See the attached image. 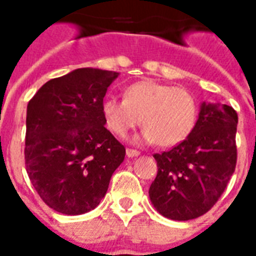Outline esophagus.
Listing matches in <instances>:
<instances>
[{
    "label": "esophagus",
    "instance_id": "obj_1",
    "mask_svg": "<svg viewBox=\"0 0 256 256\" xmlns=\"http://www.w3.org/2000/svg\"><path fill=\"white\" fill-rule=\"evenodd\" d=\"M126 156L128 158H135V156H139L140 152L138 150H132V148H126Z\"/></svg>",
    "mask_w": 256,
    "mask_h": 256
}]
</instances>
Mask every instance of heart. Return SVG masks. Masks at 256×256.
<instances>
[{"mask_svg":"<svg viewBox=\"0 0 256 256\" xmlns=\"http://www.w3.org/2000/svg\"><path fill=\"white\" fill-rule=\"evenodd\" d=\"M101 112L108 130L117 138H124L140 122L143 142L174 147L193 130L197 102L184 88L143 80L126 86L122 100L106 97Z\"/></svg>","mask_w":256,"mask_h":256,"instance_id":"b5f03b06","label":"heart"}]
</instances>
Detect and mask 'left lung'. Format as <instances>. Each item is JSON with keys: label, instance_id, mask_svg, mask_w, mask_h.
I'll return each mask as SVG.
<instances>
[{"label": "left lung", "instance_id": "obj_1", "mask_svg": "<svg viewBox=\"0 0 256 256\" xmlns=\"http://www.w3.org/2000/svg\"><path fill=\"white\" fill-rule=\"evenodd\" d=\"M236 126L234 108L202 102L190 135L170 151L154 155L158 174L148 194L162 216L186 222L217 202L235 172Z\"/></svg>", "mask_w": 256, "mask_h": 256}]
</instances>
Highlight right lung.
I'll return each mask as SVG.
<instances>
[{
  "mask_svg": "<svg viewBox=\"0 0 256 256\" xmlns=\"http://www.w3.org/2000/svg\"><path fill=\"white\" fill-rule=\"evenodd\" d=\"M114 71L76 68L48 80L26 106V167L40 198L63 214L94 209L126 148L101 112Z\"/></svg>",
  "mask_w": 256,
  "mask_h": 256,
  "instance_id": "obj_1",
  "label": "right lung"
}]
</instances>
